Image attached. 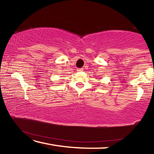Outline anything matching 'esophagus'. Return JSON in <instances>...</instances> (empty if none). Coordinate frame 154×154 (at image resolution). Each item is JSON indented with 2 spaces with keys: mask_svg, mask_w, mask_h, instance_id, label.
I'll return each mask as SVG.
<instances>
[{
  "mask_svg": "<svg viewBox=\"0 0 154 154\" xmlns=\"http://www.w3.org/2000/svg\"><path fill=\"white\" fill-rule=\"evenodd\" d=\"M77 71L78 72L83 71V68H82V69H77Z\"/></svg>",
  "mask_w": 154,
  "mask_h": 154,
  "instance_id": "1",
  "label": "esophagus"
}]
</instances>
